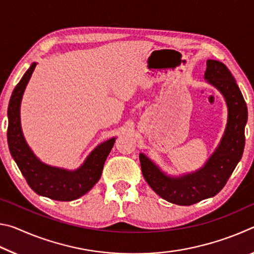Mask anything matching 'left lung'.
I'll return each mask as SVG.
<instances>
[{
    "mask_svg": "<svg viewBox=\"0 0 254 254\" xmlns=\"http://www.w3.org/2000/svg\"><path fill=\"white\" fill-rule=\"evenodd\" d=\"M205 79L225 98L227 123L221 142L205 165L195 173L170 177L153 161L140 153L143 177L154 192L173 204L188 206L213 197L222 190L241 160L246 144L244 128L248 107L233 75L224 64L208 59Z\"/></svg>",
    "mask_w": 254,
    "mask_h": 254,
    "instance_id": "1",
    "label": "left lung"
}]
</instances>
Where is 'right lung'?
I'll list each match as a JSON object with an SVG mask.
<instances>
[{
	"label": "right lung",
	"mask_w": 254,
	"mask_h": 254,
	"mask_svg": "<svg viewBox=\"0 0 254 254\" xmlns=\"http://www.w3.org/2000/svg\"><path fill=\"white\" fill-rule=\"evenodd\" d=\"M37 63L31 64L12 93L7 109V143L11 156L23 177L38 195L69 201L79 198L91 190L100 180L107 156L113 148L115 137L105 141L93 150L83 165L76 170H67L46 165L36 157L25 141L20 122V105L24 89Z\"/></svg>",
	"instance_id": "obj_1"
}]
</instances>
